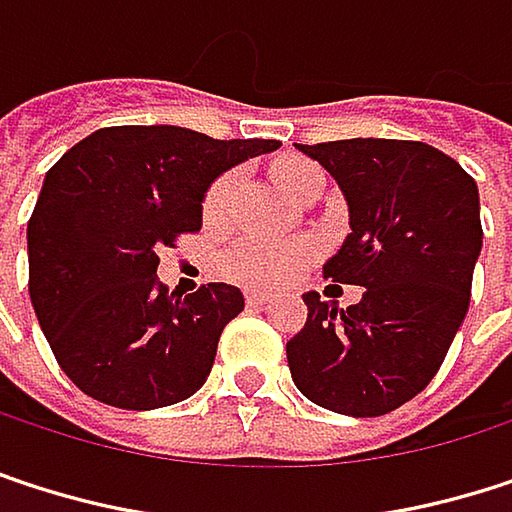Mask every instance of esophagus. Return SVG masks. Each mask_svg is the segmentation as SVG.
I'll return each mask as SVG.
<instances>
[{"instance_id":"obj_1","label":"esophagus","mask_w":512,"mask_h":512,"mask_svg":"<svg viewBox=\"0 0 512 512\" xmlns=\"http://www.w3.org/2000/svg\"><path fill=\"white\" fill-rule=\"evenodd\" d=\"M244 298H247V304H250V307H262V304H268V301H271V295H268V292H259V289H247V292H244Z\"/></svg>"}]
</instances>
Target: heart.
<instances>
[{"instance_id":"heart-1","label":"heart","mask_w":512,"mask_h":512,"mask_svg":"<svg viewBox=\"0 0 512 512\" xmlns=\"http://www.w3.org/2000/svg\"><path fill=\"white\" fill-rule=\"evenodd\" d=\"M277 178L292 199H298L304 190L316 184H325V172L310 160H286L277 169ZM235 187H238V175L226 172L205 190V199H202L205 223H220L229 214ZM310 256H313L310 244H301V241L244 238L223 256V271L244 286H277V283L292 280L310 262Z\"/></svg>"}]
</instances>
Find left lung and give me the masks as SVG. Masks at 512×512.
Segmentation results:
<instances>
[{
    "label": "left lung",
    "instance_id": "1",
    "mask_svg": "<svg viewBox=\"0 0 512 512\" xmlns=\"http://www.w3.org/2000/svg\"><path fill=\"white\" fill-rule=\"evenodd\" d=\"M349 202L334 283L364 286L346 310L307 292V325L286 343L295 387L316 405L379 417L438 373L471 301L483 247L474 178L444 151L411 139L298 145Z\"/></svg>",
    "mask_w": 512,
    "mask_h": 512
}]
</instances>
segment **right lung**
I'll list each match as a JSON object with an SVG mask.
<instances>
[{
  "label": "right lung",
  "mask_w": 512,
  "mask_h": 512,
  "mask_svg": "<svg viewBox=\"0 0 512 512\" xmlns=\"http://www.w3.org/2000/svg\"><path fill=\"white\" fill-rule=\"evenodd\" d=\"M277 139H214L175 125L101 128L47 172L29 217V298L65 376L98 402L148 411L193 396L241 289L169 292L157 253L202 229L217 175Z\"/></svg>",
  "instance_id": "right-lung-1"
}]
</instances>
